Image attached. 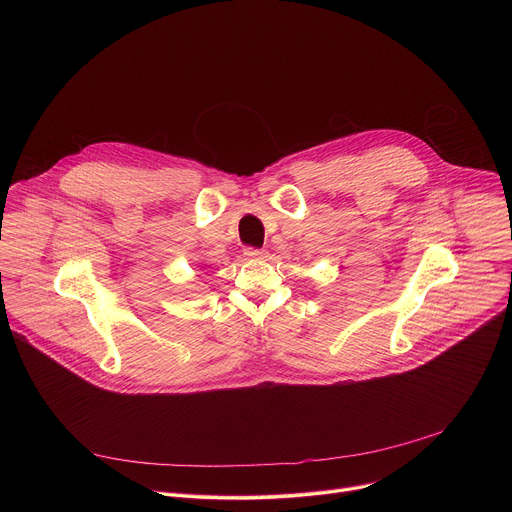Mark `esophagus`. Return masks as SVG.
Masks as SVG:
<instances>
[{
	"instance_id": "1",
	"label": "esophagus",
	"mask_w": 512,
	"mask_h": 512,
	"mask_svg": "<svg viewBox=\"0 0 512 512\" xmlns=\"http://www.w3.org/2000/svg\"><path fill=\"white\" fill-rule=\"evenodd\" d=\"M247 259H265L267 257V251H263V249H245V253H243Z\"/></svg>"
}]
</instances>
